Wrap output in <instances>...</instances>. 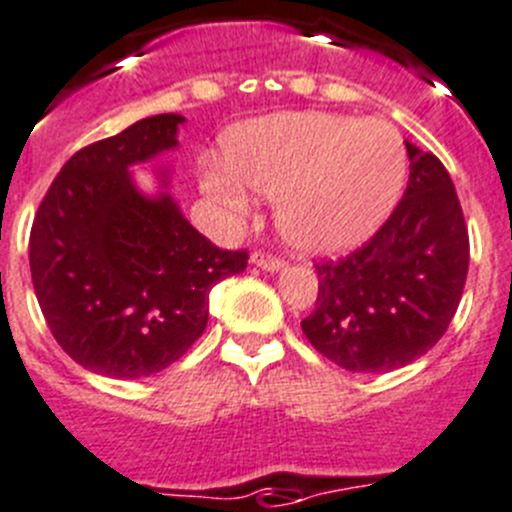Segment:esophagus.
Instances as JSON below:
<instances>
[{
  "label": "esophagus",
  "mask_w": 512,
  "mask_h": 512,
  "mask_svg": "<svg viewBox=\"0 0 512 512\" xmlns=\"http://www.w3.org/2000/svg\"><path fill=\"white\" fill-rule=\"evenodd\" d=\"M252 262H255L257 267H262V270H267V272H278V270H283V267H285V260H280L278 255H272V252H265V250L255 252V255H252Z\"/></svg>",
  "instance_id": "1"
}]
</instances>
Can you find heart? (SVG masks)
<instances>
[{"instance_id": "b5f03b06", "label": "heart", "mask_w": 512, "mask_h": 512, "mask_svg": "<svg viewBox=\"0 0 512 512\" xmlns=\"http://www.w3.org/2000/svg\"><path fill=\"white\" fill-rule=\"evenodd\" d=\"M224 159L227 166L204 164V194L232 219L252 209L250 189L272 197L280 232L305 252H338L369 237L407 176L391 123L315 111L245 123L224 141Z\"/></svg>"}]
</instances>
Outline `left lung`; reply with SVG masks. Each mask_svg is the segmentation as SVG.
I'll list each match as a JSON object with an SVG mask.
<instances>
[{"mask_svg": "<svg viewBox=\"0 0 512 512\" xmlns=\"http://www.w3.org/2000/svg\"><path fill=\"white\" fill-rule=\"evenodd\" d=\"M404 197L371 240L318 260L315 310L303 333L348 371L412 364L444 336L460 305L470 237L455 184L434 154L407 143Z\"/></svg>", "mask_w": 512, "mask_h": 512, "instance_id": "left-lung-1", "label": "left lung"}]
</instances>
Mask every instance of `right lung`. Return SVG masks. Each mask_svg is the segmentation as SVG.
<instances>
[{"instance_id":"1","label":"right lung","mask_w":512,"mask_h":512,"mask_svg":"<svg viewBox=\"0 0 512 512\" xmlns=\"http://www.w3.org/2000/svg\"><path fill=\"white\" fill-rule=\"evenodd\" d=\"M176 113L143 118L80 148L35 214L30 270L62 351L95 374L138 379L179 361L204 333L209 290L247 267L181 217L169 194L143 197L128 166L176 146Z\"/></svg>"}]
</instances>
